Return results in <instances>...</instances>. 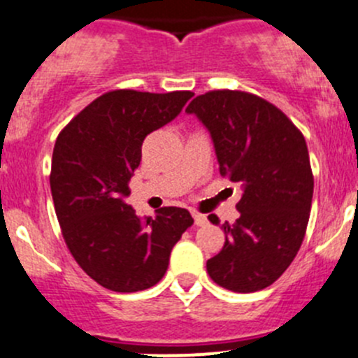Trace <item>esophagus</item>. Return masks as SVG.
Wrapping results in <instances>:
<instances>
[{
	"mask_svg": "<svg viewBox=\"0 0 358 358\" xmlns=\"http://www.w3.org/2000/svg\"><path fill=\"white\" fill-rule=\"evenodd\" d=\"M192 217H194V222H196V225H206L208 224L206 215L199 213V211H192Z\"/></svg>",
	"mask_w": 358,
	"mask_h": 358,
	"instance_id": "obj_1",
	"label": "esophagus"
}]
</instances>
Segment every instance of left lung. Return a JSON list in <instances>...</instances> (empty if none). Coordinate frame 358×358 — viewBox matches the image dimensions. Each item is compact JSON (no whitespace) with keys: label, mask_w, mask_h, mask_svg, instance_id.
I'll use <instances>...</instances> for the list:
<instances>
[{"label":"left lung","mask_w":358,"mask_h":358,"mask_svg":"<svg viewBox=\"0 0 358 358\" xmlns=\"http://www.w3.org/2000/svg\"><path fill=\"white\" fill-rule=\"evenodd\" d=\"M215 143L220 175L239 183V218L225 222V243L206 262L217 285L248 294L273 285L303 245L313 199L306 140L273 103L218 89L190 101ZM218 224L217 215H210Z\"/></svg>","instance_id":"left-lung-1"}]
</instances>
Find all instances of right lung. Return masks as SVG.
I'll list each match as a JSON object with an SVG mask.
<instances>
[{"label": "right lung", "instance_id": "1", "mask_svg": "<svg viewBox=\"0 0 358 358\" xmlns=\"http://www.w3.org/2000/svg\"><path fill=\"white\" fill-rule=\"evenodd\" d=\"M190 91L117 89L87 105L59 133L50 190L62 238L87 275L113 292H138L164 276L173 246L194 224L185 208L141 222L124 203L143 140L171 122Z\"/></svg>", "mask_w": 358, "mask_h": 358}]
</instances>
